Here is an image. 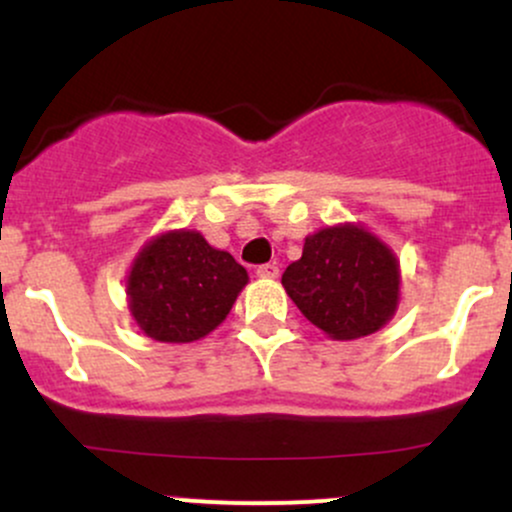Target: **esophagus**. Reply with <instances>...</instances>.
Listing matches in <instances>:
<instances>
[{
  "mask_svg": "<svg viewBox=\"0 0 512 512\" xmlns=\"http://www.w3.org/2000/svg\"><path fill=\"white\" fill-rule=\"evenodd\" d=\"M257 276H260V279H276V276H279V267H276V264H262V267H257Z\"/></svg>",
  "mask_w": 512,
  "mask_h": 512,
  "instance_id": "34e87169",
  "label": "esophagus"
}]
</instances>
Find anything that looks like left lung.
Here are the masks:
<instances>
[{
	"label": "left lung",
	"instance_id": "8db88e82",
	"mask_svg": "<svg viewBox=\"0 0 512 512\" xmlns=\"http://www.w3.org/2000/svg\"><path fill=\"white\" fill-rule=\"evenodd\" d=\"M286 293L310 322L337 342L368 337L392 320L399 305V260L361 223L310 233L301 260L281 276Z\"/></svg>",
	"mask_w": 512,
	"mask_h": 512
}]
</instances>
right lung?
I'll return each mask as SVG.
<instances>
[{"mask_svg": "<svg viewBox=\"0 0 512 512\" xmlns=\"http://www.w3.org/2000/svg\"><path fill=\"white\" fill-rule=\"evenodd\" d=\"M248 281L243 264L199 231H163L146 240L129 267L127 308L146 337L190 344L226 320Z\"/></svg>", "mask_w": 512, "mask_h": 512, "instance_id": "obj_1", "label": "right lung"}]
</instances>
